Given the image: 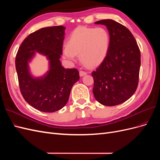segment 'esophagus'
I'll list each match as a JSON object with an SVG mask.
<instances>
[{"label":"esophagus","mask_w":160,"mask_h":160,"mask_svg":"<svg viewBox=\"0 0 160 160\" xmlns=\"http://www.w3.org/2000/svg\"><path fill=\"white\" fill-rule=\"evenodd\" d=\"M85 75H87V72H85L84 71H81V70L79 71V75L81 77H83V76H84Z\"/></svg>","instance_id":"1"}]
</instances>
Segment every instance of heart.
<instances>
[{
  "label": "heart",
  "instance_id": "obj_1",
  "mask_svg": "<svg viewBox=\"0 0 160 160\" xmlns=\"http://www.w3.org/2000/svg\"><path fill=\"white\" fill-rule=\"evenodd\" d=\"M110 44V34L105 28L79 27L71 32L67 45L64 47L63 55L74 61L77 55H80L85 66L95 67L107 58Z\"/></svg>",
  "mask_w": 160,
  "mask_h": 160
}]
</instances>
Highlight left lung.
<instances>
[{
    "label": "left lung",
    "instance_id": "obj_1",
    "mask_svg": "<svg viewBox=\"0 0 160 160\" xmlns=\"http://www.w3.org/2000/svg\"><path fill=\"white\" fill-rule=\"evenodd\" d=\"M95 23L107 27L111 44L107 58L91 73L93 93L101 104L117 105L129 99L137 89L141 54L133 35L122 24L111 19Z\"/></svg>",
    "mask_w": 160,
    "mask_h": 160
}]
</instances>
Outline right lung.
Instances as JSON below:
<instances>
[{"label": "right lung", "mask_w": 160, "mask_h": 160, "mask_svg": "<svg viewBox=\"0 0 160 160\" xmlns=\"http://www.w3.org/2000/svg\"><path fill=\"white\" fill-rule=\"evenodd\" d=\"M65 27L40 28L23 41L16 55L15 66L23 98L32 107L46 113L62 109L68 101L72 85L79 79L77 69H65L60 61ZM47 56L50 71L44 77L34 78L28 62L35 52Z\"/></svg>", "instance_id": "right-lung-1"}]
</instances>
